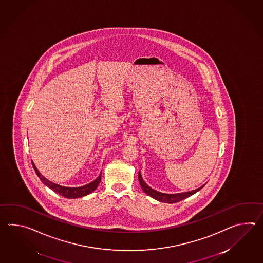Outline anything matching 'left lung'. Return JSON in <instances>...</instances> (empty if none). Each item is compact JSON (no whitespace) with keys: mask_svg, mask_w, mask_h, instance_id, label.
<instances>
[{"mask_svg":"<svg viewBox=\"0 0 263 263\" xmlns=\"http://www.w3.org/2000/svg\"><path fill=\"white\" fill-rule=\"evenodd\" d=\"M139 182H140V186L142 187L143 192L147 193L149 196H151L153 198L160 201V202H163V203H176V202H179L182 201L184 199L187 198L189 196H192L194 193L199 192L202 187H204V186L198 187L196 190H193L192 192H187V193H175V194H168V193H159L157 192L155 190H153L152 187H149L147 184H146L144 180L142 179V176L140 172H139Z\"/></svg>","mask_w":263,"mask_h":263,"instance_id":"1","label":"left lung"}]
</instances>
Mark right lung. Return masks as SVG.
<instances>
[{
	"label": "right lung",
	"mask_w": 263,
	"mask_h": 263,
	"mask_svg": "<svg viewBox=\"0 0 263 263\" xmlns=\"http://www.w3.org/2000/svg\"><path fill=\"white\" fill-rule=\"evenodd\" d=\"M32 165L35 169V174L40 177V179L44 185H46L47 187L53 190L54 193H59V194L64 196L66 198L74 199L86 196V195H88L89 193H91L93 191H95L96 187H98L100 182H101L102 173L100 174L99 176L94 181L89 183L88 185L77 187H63V186H60L58 184H54L53 182L49 181L43 175H41V173L39 172V170L36 169V167H35L33 161H32Z\"/></svg>",
	"instance_id": "obj_1"
}]
</instances>
